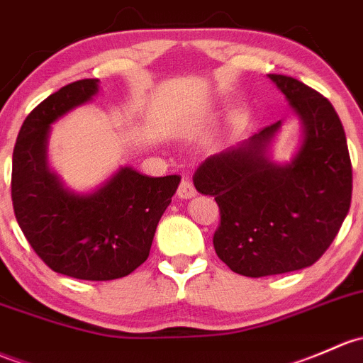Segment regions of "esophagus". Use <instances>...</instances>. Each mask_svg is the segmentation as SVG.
Returning <instances> with one entry per match:
<instances>
[{"label": "esophagus", "mask_w": 363, "mask_h": 363, "mask_svg": "<svg viewBox=\"0 0 363 363\" xmlns=\"http://www.w3.org/2000/svg\"><path fill=\"white\" fill-rule=\"evenodd\" d=\"M177 194L179 198H182V200H189V198H193L194 194H196V189H194L193 182L189 181L188 177L182 179L181 184H179V189H177Z\"/></svg>", "instance_id": "obj_1"}]
</instances>
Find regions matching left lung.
<instances>
[{
	"instance_id": "left-lung-1",
	"label": "left lung",
	"mask_w": 363,
	"mask_h": 363,
	"mask_svg": "<svg viewBox=\"0 0 363 363\" xmlns=\"http://www.w3.org/2000/svg\"><path fill=\"white\" fill-rule=\"evenodd\" d=\"M304 125L287 165L264 156L281 121L247 143L208 156L194 188L219 205L213 249L231 272L259 278L315 264L341 230L352 203L353 174L345 128L329 101L291 76L269 74Z\"/></svg>"
}]
</instances>
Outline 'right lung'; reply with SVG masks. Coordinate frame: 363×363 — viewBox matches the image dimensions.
<instances>
[{"label":"right lung","mask_w":363,"mask_h":363,"mask_svg":"<svg viewBox=\"0 0 363 363\" xmlns=\"http://www.w3.org/2000/svg\"><path fill=\"white\" fill-rule=\"evenodd\" d=\"M97 90V78L78 79L28 114L13 147L11 201L18 226L48 268L78 280L108 281L146 261L181 177H150L123 167L91 194L62 188L47 167L48 130Z\"/></svg>","instance_id":"add662e5"}]
</instances>
